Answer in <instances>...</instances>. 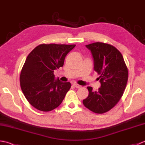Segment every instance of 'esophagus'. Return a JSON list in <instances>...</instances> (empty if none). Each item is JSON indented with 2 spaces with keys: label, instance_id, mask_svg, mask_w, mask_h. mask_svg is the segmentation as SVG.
<instances>
[{
  "label": "esophagus",
  "instance_id": "obj_1",
  "mask_svg": "<svg viewBox=\"0 0 145 145\" xmlns=\"http://www.w3.org/2000/svg\"><path fill=\"white\" fill-rule=\"evenodd\" d=\"M73 86H74L75 88H77V89H78V88H80V87H81V86H80V85H78V84H73Z\"/></svg>",
  "mask_w": 145,
  "mask_h": 145
}]
</instances>
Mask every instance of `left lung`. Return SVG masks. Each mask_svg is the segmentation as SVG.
I'll return each mask as SVG.
<instances>
[{
    "label": "left lung",
    "instance_id": "1",
    "mask_svg": "<svg viewBox=\"0 0 145 145\" xmlns=\"http://www.w3.org/2000/svg\"><path fill=\"white\" fill-rule=\"evenodd\" d=\"M93 58V70L100 76L101 87L93 91L88 87L89 95L83 100L87 109L103 114L114 107L123 95L128 79V70L123 56L112 45L97 42L86 45Z\"/></svg>",
    "mask_w": 145,
    "mask_h": 145
}]
</instances>
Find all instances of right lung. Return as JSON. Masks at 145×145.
Returning <instances> with one entry per match:
<instances>
[{"label":"right lung","mask_w":145,"mask_h":145,"mask_svg":"<svg viewBox=\"0 0 145 145\" xmlns=\"http://www.w3.org/2000/svg\"><path fill=\"white\" fill-rule=\"evenodd\" d=\"M75 46L42 44L28 55L20 75V84L25 97L35 108L51 111L62 103L71 84L56 80L53 72L63 66L65 56Z\"/></svg>","instance_id":"obj_1"}]
</instances>
